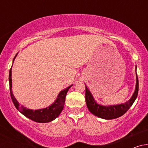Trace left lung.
<instances>
[{
	"label": "left lung",
	"mask_w": 148,
	"mask_h": 148,
	"mask_svg": "<svg viewBox=\"0 0 148 148\" xmlns=\"http://www.w3.org/2000/svg\"><path fill=\"white\" fill-rule=\"evenodd\" d=\"M136 88L132 97L128 101L120 104L110 105V106H103L99 104L95 101L91 92L86 86V102L88 110L95 116L106 120H112L123 115L132 106L138 95V79L136 74Z\"/></svg>",
	"instance_id": "left-lung-1"
}]
</instances>
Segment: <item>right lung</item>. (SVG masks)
Masks as SVG:
<instances>
[{
    "label": "right lung",
    "instance_id": "1",
    "mask_svg": "<svg viewBox=\"0 0 148 148\" xmlns=\"http://www.w3.org/2000/svg\"><path fill=\"white\" fill-rule=\"evenodd\" d=\"M16 55L15 56L14 58L13 59V62L16 58ZM13 64V63H12ZM9 82H10V95H11L12 100L13 103L16 107V109L18 110L20 113L25 115L26 118L30 119L33 121L39 123H47L51 122L56 118L59 116L60 113L62 112L64 108V102H65V97L67 95L69 89L72 86H70L65 89L61 90L59 94L58 95V97L55 100L52 104L46 108H41V109H29L26 107L23 106H21L20 103L18 102L15 97L14 96L12 92V67L10 70L9 73Z\"/></svg>",
    "mask_w": 148,
    "mask_h": 148
}]
</instances>
